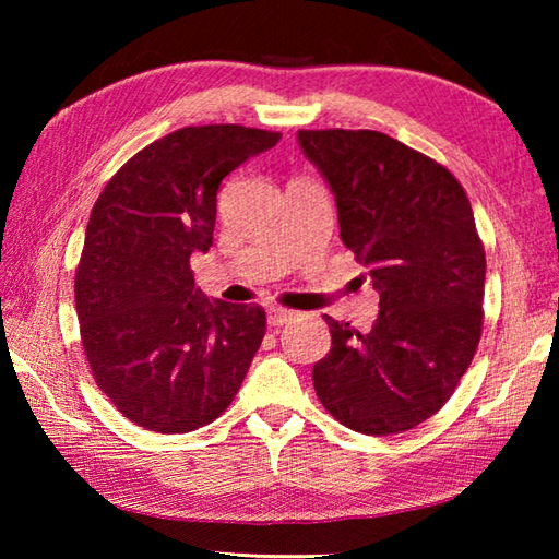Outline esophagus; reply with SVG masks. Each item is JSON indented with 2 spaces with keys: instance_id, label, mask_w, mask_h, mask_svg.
Returning <instances> with one entry per match:
<instances>
[{
  "instance_id": "1",
  "label": "esophagus",
  "mask_w": 559,
  "mask_h": 559,
  "mask_svg": "<svg viewBox=\"0 0 559 559\" xmlns=\"http://www.w3.org/2000/svg\"><path fill=\"white\" fill-rule=\"evenodd\" d=\"M295 317H298V312L283 310V307H271V310H269V324L271 326H283V324L293 322Z\"/></svg>"
}]
</instances>
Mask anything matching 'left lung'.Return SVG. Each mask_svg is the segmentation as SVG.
Wrapping results in <instances>:
<instances>
[{"label": "left lung", "mask_w": 559, "mask_h": 559, "mask_svg": "<svg viewBox=\"0 0 559 559\" xmlns=\"http://www.w3.org/2000/svg\"><path fill=\"white\" fill-rule=\"evenodd\" d=\"M298 141L379 293L367 334L324 314L331 350L314 391L355 432H406L451 399L480 341L485 249L471 201L444 165L382 132L300 129Z\"/></svg>", "instance_id": "1"}]
</instances>
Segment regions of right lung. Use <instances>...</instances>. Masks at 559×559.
I'll return each mask as SVG.
<instances>
[{
  "label": "right lung",
  "mask_w": 559,
  "mask_h": 559,
  "mask_svg": "<svg viewBox=\"0 0 559 559\" xmlns=\"http://www.w3.org/2000/svg\"><path fill=\"white\" fill-rule=\"evenodd\" d=\"M242 124L185 127L105 185L76 269V314L93 379L124 418L182 435L230 406L266 334L259 305L209 300L189 257L209 252L225 175L278 144Z\"/></svg>",
  "instance_id": "obj_1"
}]
</instances>
